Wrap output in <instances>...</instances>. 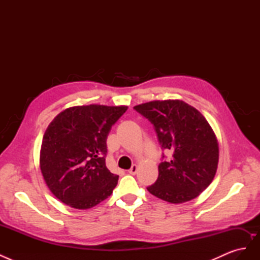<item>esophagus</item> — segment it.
I'll return each instance as SVG.
<instances>
[{"label":"esophagus","mask_w":260,"mask_h":260,"mask_svg":"<svg viewBox=\"0 0 260 260\" xmlns=\"http://www.w3.org/2000/svg\"><path fill=\"white\" fill-rule=\"evenodd\" d=\"M137 171H138V166H137V165H132V167L128 170V172H129L130 175H136Z\"/></svg>","instance_id":"34e87169"}]
</instances>
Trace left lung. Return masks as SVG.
I'll return each instance as SVG.
<instances>
[{
	"mask_svg": "<svg viewBox=\"0 0 260 260\" xmlns=\"http://www.w3.org/2000/svg\"><path fill=\"white\" fill-rule=\"evenodd\" d=\"M133 109L154 125L162 151L172 153L168 161L162 154L158 178L148 192L172 204L198 198L211 183L219 159L217 139L205 117L179 100L153 101Z\"/></svg>",
	"mask_w": 260,
	"mask_h": 260,
	"instance_id": "8db88e82",
	"label": "left lung"
}]
</instances>
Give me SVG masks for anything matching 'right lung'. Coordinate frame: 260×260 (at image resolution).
<instances>
[{"label":"right lung","mask_w":260,"mask_h":260,"mask_svg":"<svg viewBox=\"0 0 260 260\" xmlns=\"http://www.w3.org/2000/svg\"><path fill=\"white\" fill-rule=\"evenodd\" d=\"M127 106L88 105L65 109L46 129L40 167L51 192L76 209L111 196L118 177L106 167V140Z\"/></svg>","instance_id":"obj_1"}]
</instances>
